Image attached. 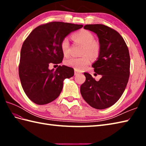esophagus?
I'll return each instance as SVG.
<instances>
[{
    "label": "esophagus",
    "mask_w": 146,
    "mask_h": 146,
    "mask_svg": "<svg viewBox=\"0 0 146 146\" xmlns=\"http://www.w3.org/2000/svg\"><path fill=\"white\" fill-rule=\"evenodd\" d=\"M79 74H80V71L75 70V75H79Z\"/></svg>",
    "instance_id": "34e87169"
}]
</instances>
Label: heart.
Listing matches in <instances>:
<instances>
[{
  "mask_svg": "<svg viewBox=\"0 0 146 146\" xmlns=\"http://www.w3.org/2000/svg\"><path fill=\"white\" fill-rule=\"evenodd\" d=\"M72 38L76 41L84 46L83 54L85 55L80 58L71 57L68 58L65 60L64 63L66 66L72 67L76 70H83L90 63V56L93 58L98 56L100 51V45L95 41L94 35L88 30H80L73 34ZM69 39L68 38H64L61 42V49L64 56H68L69 54Z\"/></svg>",
  "mask_w": 146,
  "mask_h": 146,
  "instance_id": "b5f03b06",
  "label": "heart"
}]
</instances>
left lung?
I'll return each mask as SVG.
<instances>
[{
	"instance_id": "8db88e82",
	"label": "left lung",
	"mask_w": 146,
	"mask_h": 146,
	"mask_svg": "<svg viewBox=\"0 0 146 146\" xmlns=\"http://www.w3.org/2000/svg\"><path fill=\"white\" fill-rule=\"evenodd\" d=\"M84 29L97 34L98 38L100 51L92 67L102 78L96 81L90 74L84 73L86 80L80 92L92 107L105 109L115 104L126 88L130 75L129 49L120 34L109 27L87 24Z\"/></svg>"
}]
</instances>
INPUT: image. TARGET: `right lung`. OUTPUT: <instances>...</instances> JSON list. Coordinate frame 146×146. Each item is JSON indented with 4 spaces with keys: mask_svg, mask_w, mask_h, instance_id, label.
<instances>
[{
    "mask_svg": "<svg viewBox=\"0 0 146 146\" xmlns=\"http://www.w3.org/2000/svg\"><path fill=\"white\" fill-rule=\"evenodd\" d=\"M82 24L51 22L37 27L22 46L19 75L24 92L31 100L44 105L60 95L64 79L74 75L73 68L59 66L55 71L49 64H60L64 55L61 42Z\"/></svg>",
    "mask_w": 146,
    "mask_h": 146,
    "instance_id": "obj_1",
    "label": "right lung"
}]
</instances>
